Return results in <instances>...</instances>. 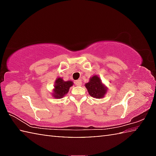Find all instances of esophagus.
Listing matches in <instances>:
<instances>
[{
	"instance_id": "1",
	"label": "esophagus",
	"mask_w": 156,
	"mask_h": 156,
	"mask_svg": "<svg viewBox=\"0 0 156 156\" xmlns=\"http://www.w3.org/2000/svg\"><path fill=\"white\" fill-rule=\"evenodd\" d=\"M75 84L78 86H80L82 84V80H80V79H78V80H77L75 82Z\"/></svg>"
}]
</instances>
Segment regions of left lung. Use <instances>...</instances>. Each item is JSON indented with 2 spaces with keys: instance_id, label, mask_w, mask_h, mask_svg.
<instances>
[{
  "instance_id": "8db88e82",
  "label": "left lung",
  "mask_w": 156,
  "mask_h": 156,
  "mask_svg": "<svg viewBox=\"0 0 156 156\" xmlns=\"http://www.w3.org/2000/svg\"><path fill=\"white\" fill-rule=\"evenodd\" d=\"M85 87L89 94L95 98H102L107 93V87L103 84L98 76L95 75L89 79V82L85 84Z\"/></svg>"
}]
</instances>
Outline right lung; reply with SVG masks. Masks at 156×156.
Returning <instances> with one entry per match:
<instances>
[{
	"label": "right lung",
	"instance_id": "1",
	"mask_svg": "<svg viewBox=\"0 0 156 156\" xmlns=\"http://www.w3.org/2000/svg\"><path fill=\"white\" fill-rule=\"evenodd\" d=\"M72 81H64L61 78H58L55 82L54 93L52 96L55 98H61L68 93L69 89L73 85Z\"/></svg>",
	"mask_w": 156,
	"mask_h": 156
}]
</instances>
